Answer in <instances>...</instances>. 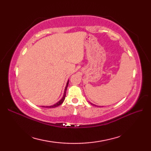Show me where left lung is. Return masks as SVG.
Returning <instances> with one entry per match:
<instances>
[{"label":"left lung","instance_id":"obj_1","mask_svg":"<svg viewBox=\"0 0 151 151\" xmlns=\"http://www.w3.org/2000/svg\"><path fill=\"white\" fill-rule=\"evenodd\" d=\"M89 103H90V104H91V105H94V106H97V105H95L94 104H92V103H91V102H89Z\"/></svg>","mask_w":151,"mask_h":151}]
</instances>
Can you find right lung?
Returning <instances> with one entry per match:
<instances>
[{
  "label": "right lung",
  "mask_w": 151,
  "mask_h": 151,
  "mask_svg": "<svg viewBox=\"0 0 151 151\" xmlns=\"http://www.w3.org/2000/svg\"><path fill=\"white\" fill-rule=\"evenodd\" d=\"M68 84H69V80H68V81H67V84H66V86H65V90H64L63 97L58 102H56V104H53L52 106H42V107H43V108H52L57 107V106H58L62 104L63 103V102L64 101V100H65V95H66V90H67V86H68Z\"/></svg>",
  "instance_id": "right-lung-1"
}]
</instances>
